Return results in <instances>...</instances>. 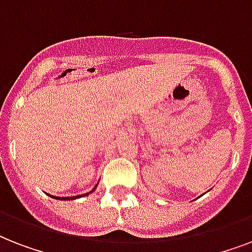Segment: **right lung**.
I'll return each mask as SVG.
<instances>
[{
	"label": "right lung",
	"instance_id": "obj_1",
	"mask_svg": "<svg viewBox=\"0 0 252 252\" xmlns=\"http://www.w3.org/2000/svg\"><path fill=\"white\" fill-rule=\"evenodd\" d=\"M95 188H96V186H95V187H94V189H95ZM94 189H93V191H94ZM93 191H91V192H93ZM89 193H90V192H89ZM89 193H86V195H89ZM49 196H51V195H49ZM52 197H53V199H61V200H69V199H76V197H74V196H73V197H56V196H52ZM78 197H80V196H78Z\"/></svg>",
	"mask_w": 252,
	"mask_h": 252
}]
</instances>
